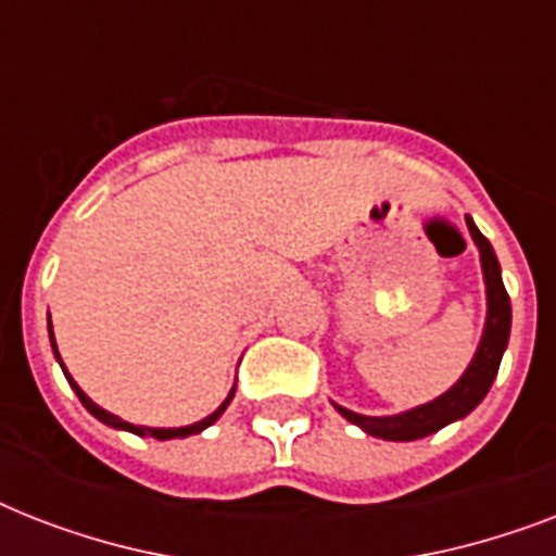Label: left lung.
<instances>
[{
    "instance_id": "left-lung-1",
    "label": "left lung",
    "mask_w": 556,
    "mask_h": 556,
    "mask_svg": "<svg viewBox=\"0 0 556 556\" xmlns=\"http://www.w3.org/2000/svg\"><path fill=\"white\" fill-rule=\"evenodd\" d=\"M465 222L467 230H470V239H473V244L479 248L484 296H488V314H484V329L482 338H479V346H476L467 369L462 371V378H458L447 392H441L439 397H432L427 404L404 409V413L361 415L331 401L334 409H338L346 421L361 427L366 435H375V439L383 441L427 439L432 432H439L441 427H447V424L453 421H462L465 415L473 413L476 406L484 401L493 380H496V371H500L502 355H505L510 338V300L508 291H505V282H502V268L500 260H496V253H493V244L484 239L473 218L467 216Z\"/></svg>"
}]
</instances>
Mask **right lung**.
<instances>
[{
    "label": "right lung",
    "mask_w": 556,
    "mask_h": 556,
    "mask_svg": "<svg viewBox=\"0 0 556 556\" xmlns=\"http://www.w3.org/2000/svg\"><path fill=\"white\" fill-rule=\"evenodd\" d=\"M48 340H51V349H54V357H56V364H60V369H63L65 380H68V387L74 389V395L80 397V404L89 409L98 421H103L106 427H112V430H126V432H135V435H141V439H159V441H169V439H187V435H199L201 430H207L210 424H216L218 418H222V413L227 409V404L233 401L236 395V383L230 387V392H227V397L222 401V404L213 409V413L207 415V418H201V421H192L187 424V427H143V424H129L124 421V418H117L115 413H109V409H103V406H98L94 401H91L86 392H83L80 387H77V380L68 375V369H65L63 364V357H60V352H56V340H54V329H51V314H48Z\"/></svg>",
    "instance_id": "add662e5"
}]
</instances>
